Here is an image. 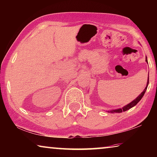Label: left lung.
<instances>
[{"mask_svg": "<svg viewBox=\"0 0 157 157\" xmlns=\"http://www.w3.org/2000/svg\"><path fill=\"white\" fill-rule=\"evenodd\" d=\"M145 61H146V62H147V63H148L147 57H146ZM148 76H149V75H148ZM148 84H149V77L147 78V84H146V86H145V89L143 90V91L139 95V96H138V97L136 98V99L134 100L133 101H132V102H130V103H129L128 105L124 106V107H123L122 108H118V109H116L109 110V111H107L108 112H109V113H122V112H123V111H127V110H129V109H131V108H132L133 107H134V106L136 105L137 103L139 102V101L142 99V98L143 97V95H144L145 93V91H146V90H147Z\"/></svg>", "mask_w": 157, "mask_h": 157, "instance_id": "obj_1", "label": "left lung"}]
</instances>
